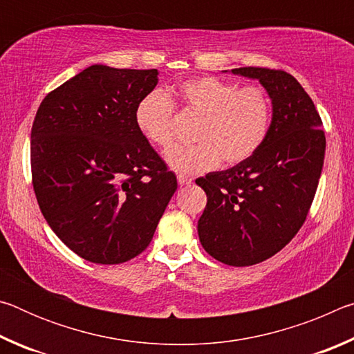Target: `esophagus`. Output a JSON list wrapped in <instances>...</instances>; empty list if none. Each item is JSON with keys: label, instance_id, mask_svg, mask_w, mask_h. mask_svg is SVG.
<instances>
[{"label": "esophagus", "instance_id": "34e87169", "mask_svg": "<svg viewBox=\"0 0 354 354\" xmlns=\"http://www.w3.org/2000/svg\"><path fill=\"white\" fill-rule=\"evenodd\" d=\"M178 184L179 185H190L192 184V178L184 176V175H179L178 176Z\"/></svg>", "mask_w": 354, "mask_h": 354}]
</instances>
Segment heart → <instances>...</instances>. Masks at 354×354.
<instances>
[{
    "label": "heart",
    "instance_id": "b5f03b06",
    "mask_svg": "<svg viewBox=\"0 0 354 354\" xmlns=\"http://www.w3.org/2000/svg\"><path fill=\"white\" fill-rule=\"evenodd\" d=\"M184 112L201 123L196 147H178L167 164L181 175H196L218 167L221 160L237 165L248 160L266 142L272 122V103L259 86L239 87L215 76H200L173 88ZM175 104L164 91L148 92L136 106V127L162 151L175 143Z\"/></svg>",
    "mask_w": 354,
    "mask_h": 354
}]
</instances>
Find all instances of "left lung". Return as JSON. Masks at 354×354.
I'll return each instance as SVG.
<instances>
[{
    "label": "left lung",
    "mask_w": 354,
    "mask_h": 354,
    "mask_svg": "<svg viewBox=\"0 0 354 354\" xmlns=\"http://www.w3.org/2000/svg\"><path fill=\"white\" fill-rule=\"evenodd\" d=\"M231 71L259 80L272 98V123L266 142L248 160L196 179L207 195L198 236L214 259L247 267L277 254L303 226L319 185L326 139L313 100L292 75L261 67Z\"/></svg>",
    "instance_id": "1"
}]
</instances>
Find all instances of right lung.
Masks as SVG:
<instances>
[{
	"label": "right lung",
	"mask_w": 354,
	"mask_h": 354,
	"mask_svg": "<svg viewBox=\"0 0 354 354\" xmlns=\"http://www.w3.org/2000/svg\"><path fill=\"white\" fill-rule=\"evenodd\" d=\"M158 70L92 65L50 92L31 129L35 198L82 259L122 263L145 250L178 183L136 127Z\"/></svg>",
	"instance_id": "add662e5"
}]
</instances>
